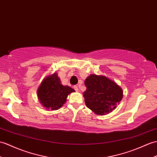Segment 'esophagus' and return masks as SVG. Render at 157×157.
I'll return each instance as SVG.
<instances>
[{
    "mask_svg": "<svg viewBox=\"0 0 157 157\" xmlns=\"http://www.w3.org/2000/svg\"><path fill=\"white\" fill-rule=\"evenodd\" d=\"M74 89L76 91V92H78L79 89H78V86H74Z\"/></svg>",
    "mask_w": 157,
    "mask_h": 157,
    "instance_id": "1",
    "label": "esophagus"
}]
</instances>
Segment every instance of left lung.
<instances>
[{"label":"left lung","mask_w":157,"mask_h":157,"mask_svg":"<svg viewBox=\"0 0 157 157\" xmlns=\"http://www.w3.org/2000/svg\"><path fill=\"white\" fill-rule=\"evenodd\" d=\"M85 86L83 97L87 107L98 115L111 112L122 99V89L105 76L91 74L85 80Z\"/></svg>","instance_id":"left-lung-1"}]
</instances>
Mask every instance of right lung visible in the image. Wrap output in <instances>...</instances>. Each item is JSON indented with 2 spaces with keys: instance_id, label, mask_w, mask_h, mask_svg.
Segmentation results:
<instances>
[{
  "instance_id": "right-lung-1",
  "label": "right lung",
  "mask_w": 157,
  "mask_h": 157,
  "mask_svg": "<svg viewBox=\"0 0 157 157\" xmlns=\"http://www.w3.org/2000/svg\"><path fill=\"white\" fill-rule=\"evenodd\" d=\"M74 92L71 87L61 85L60 79L55 73L43 80L38 89L37 96L43 107L56 110L63 105L67 96Z\"/></svg>"
}]
</instances>
